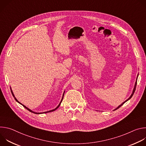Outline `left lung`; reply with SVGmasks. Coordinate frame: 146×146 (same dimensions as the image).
Returning a JSON list of instances; mask_svg holds the SVG:
<instances>
[{
	"mask_svg": "<svg viewBox=\"0 0 146 146\" xmlns=\"http://www.w3.org/2000/svg\"><path fill=\"white\" fill-rule=\"evenodd\" d=\"M138 76H139V74H137V78H136V82H135V86H134V88H133V91H132V94H131V95L130 96V97L128 99H127L125 101V102H123L122 103H121V105H119V106H118L116 109H115L114 110H117V109H118V108H119L121 106H122L123 105V104L125 103L126 102H127L128 100H129L132 97V96H133V94H134V92H135V90H136V84H137V77H138Z\"/></svg>",
	"mask_w": 146,
	"mask_h": 146,
	"instance_id": "obj_1",
	"label": "left lung"
}]
</instances>
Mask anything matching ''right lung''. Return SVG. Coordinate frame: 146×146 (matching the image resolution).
Returning a JSON list of instances; mask_svg holds the SVG:
<instances>
[{"label":"right lung","instance_id":"obj_1","mask_svg":"<svg viewBox=\"0 0 146 146\" xmlns=\"http://www.w3.org/2000/svg\"><path fill=\"white\" fill-rule=\"evenodd\" d=\"M10 90H11V94H12V95H13V96H14V99H15V100L18 102V103H19V104H21V105H23L25 108H26L27 110H28L29 111H31V112H32V113H35V114H41V113H49V112H51V111H55V110H56L59 107V106H60V103H61V102H62V100H63V98H64V94H65V91H64V94H63V96H62V99H61V100H60V103H59V104L58 105V106L55 108V109H53V110H50V111H46V112H43V113H36V112H35V111H33L32 110H31V109H29V108H28L27 107H26L25 106H24V105H23V104L21 103H20L16 98H15V96H14V94H13V91H12V90H11V87H10Z\"/></svg>","mask_w":146,"mask_h":146}]
</instances>
